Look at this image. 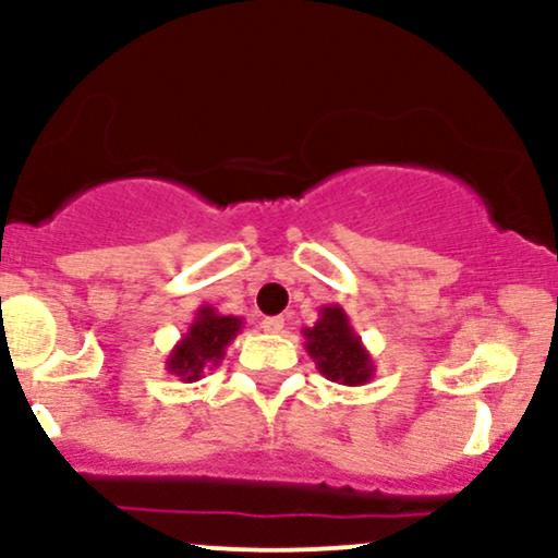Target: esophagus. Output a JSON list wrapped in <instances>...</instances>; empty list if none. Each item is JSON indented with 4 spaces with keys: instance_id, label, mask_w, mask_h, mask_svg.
Here are the masks:
<instances>
[{
    "instance_id": "1",
    "label": "esophagus",
    "mask_w": 558,
    "mask_h": 558,
    "mask_svg": "<svg viewBox=\"0 0 558 558\" xmlns=\"http://www.w3.org/2000/svg\"><path fill=\"white\" fill-rule=\"evenodd\" d=\"M262 328H265L267 332H283L286 319L283 317H267L265 323H262Z\"/></svg>"
}]
</instances>
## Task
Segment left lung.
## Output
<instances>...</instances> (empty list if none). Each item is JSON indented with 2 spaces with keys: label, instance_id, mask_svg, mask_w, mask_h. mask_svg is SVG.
Wrapping results in <instances>:
<instances>
[{
  "label": "left lung",
  "instance_id": "1",
  "mask_svg": "<svg viewBox=\"0 0 558 558\" xmlns=\"http://www.w3.org/2000/svg\"><path fill=\"white\" fill-rule=\"evenodd\" d=\"M304 349L317 364L319 375L341 386H364L375 377V364L362 338L351 328L343 306H319V319L304 328Z\"/></svg>",
  "mask_w": 558,
  "mask_h": 558
}]
</instances>
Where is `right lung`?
I'll return each instance as SVG.
<instances>
[{
    "label": "right lung",
    "instance_id": "obj_1",
    "mask_svg": "<svg viewBox=\"0 0 558 558\" xmlns=\"http://www.w3.org/2000/svg\"><path fill=\"white\" fill-rule=\"evenodd\" d=\"M241 328L243 317L220 315L209 304L198 306L189 330L172 345L168 360H165V369L181 377V383H196L198 377H204V369H215L226 360V349L233 343Z\"/></svg>",
    "mask_w": 558,
    "mask_h": 558
}]
</instances>
